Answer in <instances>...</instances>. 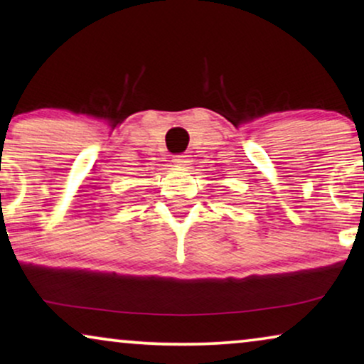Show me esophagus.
<instances>
[{
	"mask_svg": "<svg viewBox=\"0 0 364 364\" xmlns=\"http://www.w3.org/2000/svg\"><path fill=\"white\" fill-rule=\"evenodd\" d=\"M173 166L176 167H181V168H187L188 166H191V157L188 156H177V157H173Z\"/></svg>",
	"mask_w": 364,
	"mask_h": 364,
	"instance_id": "1",
	"label": "esophagus"
}]
</instances>
